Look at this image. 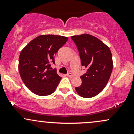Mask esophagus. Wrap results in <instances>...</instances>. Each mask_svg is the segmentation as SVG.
Wrapping results in <instances>:
<instances>
[{"label":"esophagus","mask_w":134,"mask_h":134,"mask_svg":"<svg viewBox=\"0 0 134 134\" xmlns=\"http://www.w3.org/2000/svg\"><path fill=\"white\" fill-rule=\"evenodd\" d=\"M67 76L69 77H74L73 74H72L71 72H69V73L67 74Z\"/></svg>","instance_id":"1"}]
</instances>
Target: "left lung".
<instances>
[{
	"mask_svg": "<svg viewBox=\"0 0 134 134\" xmlns=\"http://www.w3.org/2000/svg\"><path fill=\"white\" fill-rule=\"evenodd\" d=\"M71 38L77 47L82 66L87 69L76 91L82 98H92L103 90L111 76L113 67L111 51L100 40L89 34Z\"/></svg>",
	"mask_w": 134,
	"mask_h": 134,
	"instance_id": "8db88e82",
	"label": "left lung"
}]
</instances>
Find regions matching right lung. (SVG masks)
I'll return each mask as SVG.
<instances>
[{"label":"right lung","mask_w":134,"mask_h":134,"mask_svg":"<svg viewBox=\"0 0 134 134\" xmlns=\"http://www.w3.org/2000/svg\"><path fill=\"white\" fill-rule=\"evenodd\" d=\"M68 38L53 35H40L31 40L21 50L19 72L23 82L31 91L39 96L54 92L61 77L52 69L54 57Z\"/></svg>","instance_id":"right-lung-1"}]
</instances>
